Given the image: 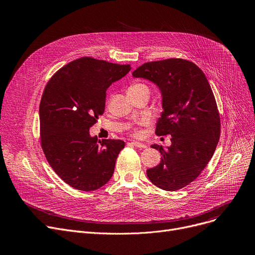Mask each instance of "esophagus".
<instances>
[{
	"label": "esophagus",
	"instance_id": "34e87169",
	"mask_svg": "<svg viewBox=\"0 0 255 255\" xmlns=\"http://www.w3.org/2000/svg\"><path fill=\"white\" fill-rule=\"evenodd\" d=\"M131 144L133 145V146H135L137 148H146V145L142 144L140 142H137V141H133V142H131Z\"/></svg>",
	"mask_w": 255,
	"mask_h": 255
}]
</instances>
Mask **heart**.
<instances>
[{"label": "heart", "instance_id": "1", "mask_svg": "<svg viewBox=\"0 0 255 255\" xmlns=\"http://www.w3.org/2000/svg\"><path fill=\"white\" fill-rule=\"evenodd\" d=\"M138 89H147V87L145 86V85H143V84H135V85L131 86L129 90H138ZM141 123H145V121H141ZM133 134H134L135 136H139V135H140V131L137 130V129H135V130L133 131Z\"/></svg>", "mask_w": 255, "mask_h": 255}]
</instances>
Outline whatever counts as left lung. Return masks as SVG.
Wrapping results in <instances>:
<instances>
[{
    "instance_id": "left-lung-1",
    "label": "left lung",
    "mask_w": 255,
    "mask_h": 255,
    "mask_svg": "<svg viewBox=\"0 0 255 255\" xmlns=\"http://www.w3.org/2000/svg\"><path fill=\"white\" fill-rule=\"evenodd\" d=\"M132 75L159 88L163 111L155 134L171 135L167 149L151 145L161 160L146 170L147 176L164 191L183 189L204 170L220 138V115L211 86L199 66L181 58L146 62Z\"/></svg>"
}]
</instances>
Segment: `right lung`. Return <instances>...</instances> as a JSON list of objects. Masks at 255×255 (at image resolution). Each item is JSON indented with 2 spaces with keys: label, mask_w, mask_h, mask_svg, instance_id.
<instances>
[{
  "label": "right lung",
  "mask_w": 255,
  "mask_h": 255,
  "mask_svg": "<svg viewBox=\"0 0 255 255\" xmlns=\"http://www.w3.org/2000/svg\"><path fill=\"white\" fill-rule=\"evenodd\" d=\"M117 64L82 57L58 69L40 101V143L55 173L70 187L90 192L112 177L125 142L98 140L90 128L105 111L106 91L130 71Z\"/></svg>",
  "instance_id": "obj_1"
}]
</instances>
